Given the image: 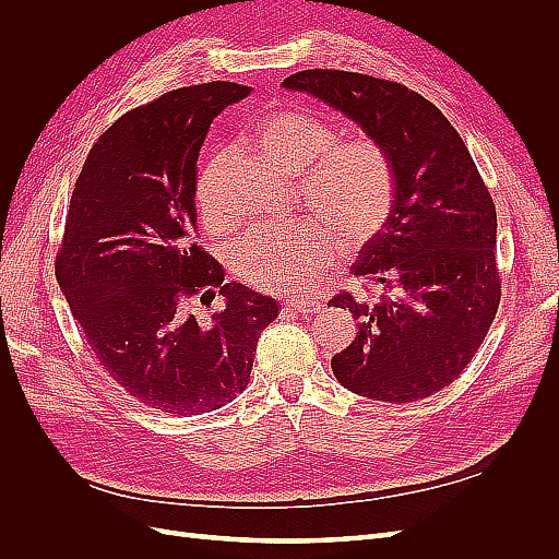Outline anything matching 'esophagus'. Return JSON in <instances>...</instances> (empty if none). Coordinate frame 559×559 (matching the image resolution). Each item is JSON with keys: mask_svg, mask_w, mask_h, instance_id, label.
I'll use <instances>...</instances> for the list:
<instances>
[{"mask_svg": "<svg viewBox=\"0 0 559 559\" xmlns=\"http://www.w3.org/2000/svg\"><path fill=\"white\" fill-rule=\"evenodd\" d=\"M286 310L296 314H317L321 310V302L317 300H292L286 302Z\"/></svg>", "mask_w": 559, "mask_h": 559, "instance_id": "1", "label": "esophagus"}]
</instances>
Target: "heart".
Masks as SVG:
<instances>
[{
    "label": "heart",
    "instance_id": "obj_1",
    "mask_svg": "<svg viewBox=\"0 0 559 559\" xmlns=\"http://www.w3.org/2000/svg\"><path fill=\"white\" fill-rule=\"evenodd\" d=\"M249 146L273 170L296 177V195L314 218L251 233L230 251L235 275L265 294H300L333 261V240L345 251L368 245L394 207L396 177L386 148L370 138L337 142L326 118L284 109L251 128ZM224 156L202 170L195 200L210 230H224L226 216L212 198Z\"/></svg>",
    "mask_w": 559,
    "mask_h": 559
}]
</instances>
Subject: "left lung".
<instances>
[{
  "mask_svg": "<svg viewBox=\"0 0 559 559\" xmlns=\"http://www.w3.org/2000/svg\"><path fill=\"white\" fill-rule=\"evenodd\" d=\"M282 86L345 114L394 163L392 214L349 267L378 298L329 300L359 319L357 337L331 359L333 376L386 403L441 392L483 345L501 298L497 210L476 163L443 111L396 81L306 70Z\"/></svg>",
  "mask_w": 559,
  "mask_h": 559,
  "instance_id": "8db88e82",
  "label": "left lung"
}]
</instances>
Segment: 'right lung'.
<instances>
[{
	"instance_id": "right-lung-1",
	"label": "right lung",
	"mask_w": 559,
	"mask_h": 559,
	"mask_svg": "<svg viewBox=\"0 0 559 559\" xmlns=\"http://www.w3.org/2000/svg\"><path fill=\"white\" fill-rule=\"evenodd\" d=\"M249 86L212 81L123 114L99 134L64 218L56 277L105 373L134 401L191 417L245 392L275 298L224 284L195 242V163ZM218 288L225 310L194 312Z\"/></svg>"
}]
</instances>
